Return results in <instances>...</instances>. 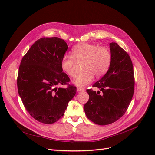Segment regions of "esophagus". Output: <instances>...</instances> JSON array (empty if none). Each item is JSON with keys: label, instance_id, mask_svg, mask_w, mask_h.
I'll list each match as a JSON object with an SVG mask.
<instances>
[{"label": "esophagus", "instance_id": "esophagus-1", "mask_svg": "<svg viewBox=\"0 0 155 155\" xmlns=\"http://www.w3.org/2000/svg\"><path fill=\"white\" fill-rule=\"evenodd\" d=\"M84 89L81 87H77V91H84Z\"/></svg>", "mask_w": 155, "mask_h": 155}]
</instances>
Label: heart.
Listing matches in <instances>:
<instances>
[{
	"label": "heart",
	"instance_id": "b5f03b06",
	"mask_svg": "<svg viewBox=\"0 0 155 155\" xmlns=\"http://www.w3.org/2000/svg\"><path fill=\"white\" fill-rule=\"evenodd\" d=\"M73 57L65 54L61 60L62 71L69 77H73L76 74L77 63L83 64V73L78 74L73 82L78 87H83L90 83L95 76L103 77L111 66V53L109 49L97 45L82 43L78 44L73 50Z\"/></svg>",
	"mask_w": 155,
	"mask_h": 155
}]
</instances>
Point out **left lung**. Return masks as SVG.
Instances as JSON below:
<instances>
[{"label": "left lung", "instance_id": "obj_1", "mask_svg": "<svg viewBox=\"0 0 155 155\" xmlns=\"http://www.w3.org/2000/svg\"><path fill=\"white\" fill-rule=\"evenodd\" d=\"M111 66L93 87L103 93L87 89L89 98L84 109L94 124L105 126L116 122L126 113L134 93V76L133 63L128 53L117 43H110Z\"/></svg>", "mask_w": 155, "mask_h": 155}]
</instances>
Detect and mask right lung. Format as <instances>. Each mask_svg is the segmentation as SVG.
<instances>
[{"label":"right lung","instance_id":"1","mask_svg":"<svg viewBox=\"0 0 155 155\" xmlns=\"http://www.w3.org/2000/svg\"><path fill=\"white\" fill-rule=\"evenodd\" d=\"M68 48L63 39L41 38L29 48L19 66V95L29 114L43 124H53L61 119L77 92L61 66ZM59 84L68 87L58 88Z\"/></svg>","mask_w":155,"mask_h":155}]
</instances>
